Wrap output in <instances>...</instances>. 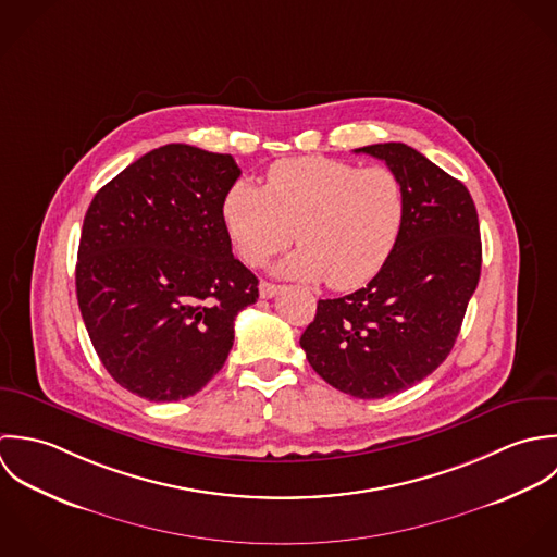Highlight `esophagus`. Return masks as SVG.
Here are the masks:
<instances>
[{"mask_svg": "<svg viewBox=\"0 0 557 557\" xmlns=\"http://www.w3.org/2000/svg\"><path fill=\"white\" fill-rule=\"evenodd\" d=\"M280 290H282V286L271 284V282H260V286H258V293H260L262 299H271V297H275Z\"/></svg>", "mask_w": 557, "mask_h": 557, "instance_id": "obj_1", "label": "esophagus"}]
</instances>
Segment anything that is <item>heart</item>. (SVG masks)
<instances>
[{"mask_svg":"<svg viewBox=\"0 0 557 557\" xmlns=\"http://www.w3.org/2000/svg\"><path fill=\"white\" fill-rule=\"evenodd\" d=\"M223 227L249 267H262L295 238L280 273L325 280L334 290L368 284L394 253L407 220V191L385 165L357 168L323 154L275 161L264 185L232 183Z\"/></svg>","mask_w":557,"mask_h":557,"instance_id":"heart-1","label":"heart"}]
</instances>
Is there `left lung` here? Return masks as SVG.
Returning <instances> with one entry per match:
<instances>
[{
    "label": "left lung",
    "mask_w": 557,
    "mask_h": 557,
    "mask_svg": "<svg viewBox=\"0 0 557 557\" xmlns=\"http://www.w3.org/2000/svg\"><path fill=\"white\" fill-rule=\"evenodd\" d=\"M355 152L400 176L405 227L368 286L319 301L299 344L332 387L370 400L398 394L444 363L480 280L482 243L467 187L422 152L400 141Z\"/></svg>",
    "instance_id": "left-lung-1"
}]
</instances>
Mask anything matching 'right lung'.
Instances as JSON below:
<instances>
[{
	"label": "right lung",
	"instance_id": "1",
	"mask_svg": "<svg viewBox=\"0 0 557 557\" xmlns=\"http://www.w3.org/2000/svg\"><path fill=\"white\" fill-rule=\"evenodd\" d=\"M230 154L187 144L146 152L97 191L77 251V301L117 385L152 403L200 392L234 342L258 277L232 256L223 194Z\"/></svg>",
	"mask_w": 557,
	"mask_h": 557
}]
</instances>
